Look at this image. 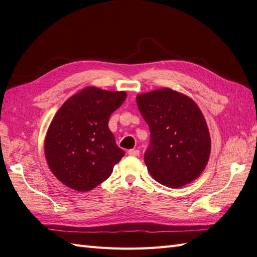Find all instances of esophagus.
Instances as JSON below:
<instances>
[{
  "label": "esophagus",
  "instance_id": "esophagus-1",
  "mask_svg": "<svg viewBox=\"0 0 257 257\" xmlns=\"http://www.w3.org/2000/svg\"><path fill=\"white\" fill-rule=\"evenodd\" d=\"M128 154L130 155V156H139V154H140V151L139 150H129L128 151Z\"/></svg>",
  "mask_w": 257,
  "mask_h": 257
}]
</instances>
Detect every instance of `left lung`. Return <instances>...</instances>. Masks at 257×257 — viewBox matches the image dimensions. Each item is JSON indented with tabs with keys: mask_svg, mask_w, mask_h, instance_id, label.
Instances as JSON below:
<instances>
[{
	"mask_svg": "<svg viewBox=\"0 0 257 257\" xmlns=\"http://www.w3.org/2000/svg\"><path fill=\"white\" fill-rule=\"evenodd\" d=\"M137 104L150 127L144 162L151 176L169 188L199 178L209 159L210 137L196 103L178 91L163 88L137 95Z\"/></svg>",
	"mask_w": 257,
	"mask_h": 257,
	"instance_id": "1",
	"label": "left lung"
}]
</instances>
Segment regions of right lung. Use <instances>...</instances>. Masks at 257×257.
Masks as SVG:
<instances>
[{
	"label": "right lung",
	"instance_id": "add662e5",
	"mask_svg": "<svg viewBox=\"0 0 257 257\" xmlns=\"http://www.w3.org/2000/svg\"><path fill=\"white\" fill-rule=\"evenodd\" d=\"M126 96L124 91L87 87L57 110L45 136L44 153L63 185L85 192L110 176L124 152L117 147L108 119Z\"/></svg>",
	"mask_w": 257,
	"mask_h": 257
}]
</instances>
